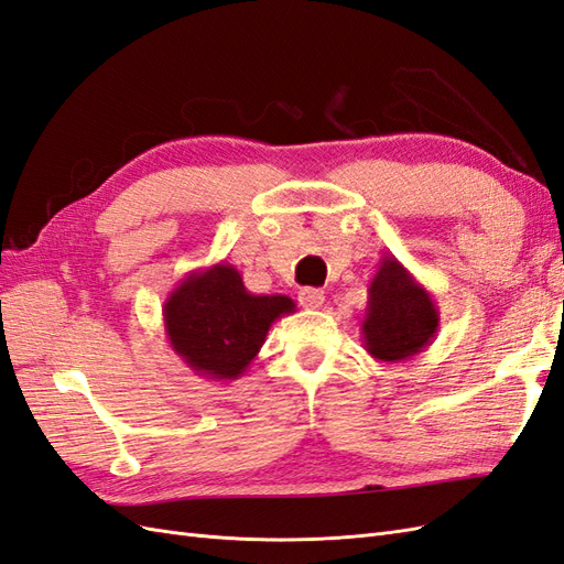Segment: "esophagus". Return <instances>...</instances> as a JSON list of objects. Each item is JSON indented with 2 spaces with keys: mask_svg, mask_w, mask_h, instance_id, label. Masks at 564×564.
<instances>
[{
  "mask_svg": "<svg viewBox=\"0 0 564 564\" xmlns=\"http://www.w3.org/2000/svg\"><path fill=\"white\" fill-rule=\"evenodd\" d=\"M297 297L305 310H319L324 305V291H319V288H302Z\"/></svg>",
  "mask_w": 564,
  "mask_h": 564,
  "instance_id": "obj_1",
  "label": "esophagus"
}]
</instances>
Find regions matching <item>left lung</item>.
Returning <instances> with one entry per match:
<instances>
[{
	"instance_id": "left-lung-1",
	"label": "left lung",
	"mask_w": 564,
	"mask_h": 564,
	"mask_svg": "<svg viewBox=\"0 0 564 564\" xmlns=\"http://www.w3.org/2000/svg\"><path fill=\"white\" fill-rule=\"evenodd\" d=\"M441 314L431 293L393 254H383L369 283L362 319L365 350L379 362H405L438 330Z\"/></svg>"
}]
</instances>
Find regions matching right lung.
I'll list each match as a JSON object with an SVG mask.
<instances>
[{
    "label": "right lung",
    "instance_id": "1",
    "mask_svg": "<svg viewBox=\"0 0 564 564\" xmlns=\"http://www.w3.org/2000/svg\"><path fill=\"white\" fill-rule=\"evenodd\" d=\"M171 350L197 377L236 381L262 350L271 324L295 312L288 295H254L234 264L187 273L164 302Z\"/></svg>",
    "mask_w": 564,
    "mask_h": 564
}]
</instances>
